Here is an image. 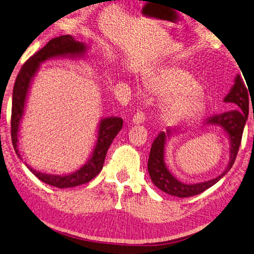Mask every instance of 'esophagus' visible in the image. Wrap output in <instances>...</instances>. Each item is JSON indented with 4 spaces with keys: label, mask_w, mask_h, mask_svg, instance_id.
Returning <instances> with one entry per match:
<instances>
[{
    "label": "esophagus",
    "mask_w": 254,
    "mask_h": 254,
    "mask_svg": "<svg viewBox=\"0 0 254 254\" xmlns=\"http://www.w3.org/2000/svg\"><path fill=\"white\" fill-rule=\"evenodd\" d=\"M145 113L143 110H137L136 114H135L133 116V123H135V125H140V123H143L145 121Z\"/></svg>",
    "instance_id": "34e87169"
}]
</instances>
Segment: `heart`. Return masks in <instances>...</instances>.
Listing matches in <instances>:
<instances>
[{"label":"heart","mask_w":254,"mask_h":254,"mask_svg":"<svg viewBox=\"0 0 254 254\" xmlns=\"http://www.w3.org/2000/svg\"><path fill=\"white\" fill-rule=\"evenodd\" d=\"M147 85L155 96L162 98L160 114L166 121H180L201 113L204 98L197 90L198 82L185 70L170 68L150 75Z\"/></svg>","instance_id":"obj_1"}]
</instances>
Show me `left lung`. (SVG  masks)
I'll return each mask as SVG.
<instances>
[{
    "mask_svg": "<svg viewBox=\"0 0 254 254\" xmlns=\"http://www.w3.org/2000/svg\"><path fill=\"white\" fill-rule=\"evenodd\" d=\"M249 90V88H248ZM247 87L244 83L243 79L237 75L235 80V84L229 92L228 95L224 98L225 103L233 104L236 110L227 111V113H222L219 115H214L210 117L207 120L208 125L212 126H220L226 133L228 134L229 140H231L232 148H231V159H229V163L224 172L217 176L216 179H213L208 182L198 183V184H184L180 181L176 180L174 176L169 172L166 164L163 161L164 157V144H166V139L171 134V129H168L167 133L161 132L156 137L154 143L151 145L149 159H148V172L150 175V179L152 183L158 187L159 190L167 192L172 196L179 197V198H186L194 196V194L201 193L208 188L213 186L215 183L219 182L224 175H225L236 160L237 157L239 146L241 143V138H243L244 127L246 125V121L248 119V115H249V102H251L249 98V94L248 93ZM252 104V102H251ZM253 118H254V110H253Z\"/></svg>",
    "mask_w": 254,
    "mask_h": 254,
    "instance_id": "8db88e82",
    "label": "left lung"
}]
</instances>
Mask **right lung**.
<instances>
[{
    "instance_id": "obj_1",
    "label": "right lung",
    "mask_w": 254,
    "mask_h": 254,
    "mask_svg": "<svg viewBox=\"0 0 254 254\" xmlns=\"http://www.w3.org/2000/svg\"><path fill=\"white\" fill-rule=\"evenodd\" d=\"M85 45L83 43L75 41L71 35H61L50 40L45 46L38 51L37 53L29 58V60L23 64L20 71L17 75L14 90H13V104H11V118H10V134L11 141H13L14 149L17 156L19 158L20 154L17 148V143H18V129L19 123L23 113V107H25V100L27 96V92L29 88V84L32 80L33 75L37 72L40 64L50 60L55 56H79L85 52ZM123 120L121 118H106L100 122L98 129V139L97 144L94 149L93 156L90 160L87 161L84 167L80 170L75 171L74 173L69 175H50L41 173L39 171L29 167L26 163L27 168L37 176L39 180L44 182L45 184L55 186L58 188H68L79 186L85 183L90 182L92 179L102 171L106 154L109 146L113 143L114 138L117 134L120 132L122 128Z\"/></svg>"
}]
</instances>
